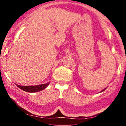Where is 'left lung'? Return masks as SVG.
Wrapping results in <instances>:
<instances>
[{"label":"left lung","mask_w":126,"mask_h":126,"mask_svg":"<svg viewBox=\"0 0 126 126\" xmlns=\"http://www.w3.org/2000/svg\"><path fill=\"white\" fill-rule=\"evenodd\" d=\"M107 89V88H105V89H103V90H102V91H101V92H103V91H105V89Z\"/></svg>","instance_id":"8db88e82"}]
</instances>
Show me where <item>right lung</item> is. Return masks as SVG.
Segmentation results:
<instances>
[{"label": "right lung", "mask_w": 126, "mask_h": 126, "mask_svg": "<svg viewBox=\"0 0 126 126\" xmlns=\"http://www.w3.org/2000/svg\"><path fill=\"white\" fill-rule=\"evenodd\" d=\"M50 82H48L45 84H41L39 85H35V86H21V85H16V86L22 90L28 92H36L38 91H41L47 87Z\"/></svg>", "instance_id": "1"}]
</instances>
